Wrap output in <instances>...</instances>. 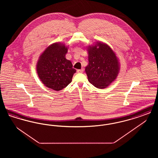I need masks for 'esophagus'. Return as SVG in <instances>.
<instances>
[{
  "label": "esophagus",
  "mask_w": 158,
  "mask_h": 158,
  "mask_svg": "<svg viewBox=\"0 0 158 158\" xmlns=\"http://www.w3.org/2000/svg\"><path fill=\"white\" fill-rule=\"evenodd\" d=\"M83 71H84V70H83V69H78V70H77V73H83Z\"/></svg>",
  "instance_id": "1"
}]
</instances>
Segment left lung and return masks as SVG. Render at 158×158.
Segmentation results:
<instances>
[{"label":"left lung","instance_id":"obj_1","mask_svg":"<svg viewBox=\"0 0 158 158\" xmlns=\"http://www.w3.org/2000/svg\"><path fill=\"white\" fill-rule=\"evenodd\" d=\"M89 47V64L85 68L88 81L97 88H105L118 75V60L112 49L104 43L99 42Z\"/></svg>","mask_w":158,"mask_h":158}]
</instances>
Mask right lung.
I'll return each instance as SVG.
<instances>
[{
    "mask_svg": "<svg viewBox=\"0 0 158 158\" xmlns=\"http://www.w3.org/2000/svg\"><path fill=\"white\" fill-rule=\"evenodd\" d=\"M68 48L60 43L48 46L38 61L37 71L41 82L53 90H61L71 83L76 72L66 59Z\"/></svg>",
    "mask_w": 158,
    "mask_h": 158,
    "instance_id": "1",
    "label": "right lung"
}]
</instances>
